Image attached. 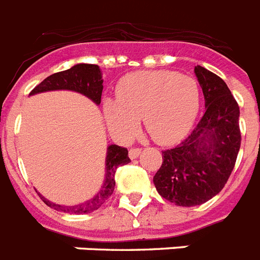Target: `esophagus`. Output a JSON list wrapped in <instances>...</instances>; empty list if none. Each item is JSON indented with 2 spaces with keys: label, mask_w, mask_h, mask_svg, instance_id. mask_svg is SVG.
Here are the masks:
<instances>
[{
  "label": "esophagus",
  "mask_w": 260,
  "mask_h": 260,
  "mask_svg": "<svg viewBox=\"0 0 260 260\" xmlns=\"http://www.w3.org/2000/svg\"><path fill=\"white\" fill-rule=\"evenodd\" d=\"M139 155H141V148H132V150L128 151V156H130L132 160L137 158Z\"/></svg>",
  "instance_id": "1"
}]
</instances>
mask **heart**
Listing matches in <instances>:
<instances>
[{"mask_svg": "<svg viewBox=\"0 0 260 260\" xmlns=\"http://www.w3.org/2000/svg\"><path fill=\"white\" fill-rule=\"evenodd\" d=\"M117 100L105 99L103 113L113 134H134L138 119L153 141L176 144L194 125L199 110L198 82L176 71H137L123 77L116 88Z\"/></svg>", "mask_w": 260, "mask_h": 260, "instance_id": "obj_1", "label": "heart"}]
</instances>
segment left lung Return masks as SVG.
<instances>
[{
	"mask_svg": "<svg viewBox=\"0 0 260 260\" xmlns=\"http://www.w3.org/2000/svg\"><path fill=\"white\" fill-rule=\"evenodd\" d=\"M206 112L180 146L162 151L153 183L162 198L181 207L206 203L219 194L233 171L241 147L240 107L220 77L195 66Z\"/></svg>",
	"mask_w": 260,
	"mask_h": 260,
	"instance_id": "1",
	"label": "left lung"
}]
</instances>
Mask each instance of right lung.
Here are the masks:
<instances>
[{"mask_svg":"<svg viewBox=\"0 0 260 260\" xmlns=\"http://www.w3.org/2000/svg\"><path fill=\"white\" fill-rule=\"evenodd\" d=\"M103 82L104 80H103L102 70L98 65L77 63V65L68 69V70L59 71V73L45 78L40 84H38L35 88L32 89L29 95L48 92V91L68 89V91L82 93V95L91 99L96 105H100L103 93ZM128 162H130V158H128L127 150L117 146V144H110L107 148V157H105L104 182H103L102 189L99 190V192L93 198L84 202V203L75 204V206H61V204H56L48 201L40 192H39V197L50 208H54V210L61 211V212L75 213V215L91 213L102 207L110 195L113 194L114 186H116L114 174H116L117 168L121 167V165L128 164Z\"/></svg>","mask_w":260,"mask_h":260,"instance_id":"right-lung-1","label":"right lung"}]
</instances>
